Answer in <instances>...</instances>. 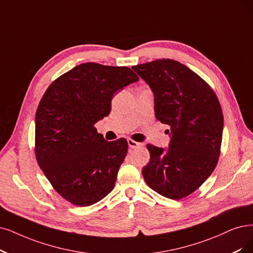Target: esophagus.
Masks as SVG:
<instances>
[{"label":"esophagus","instance_id":"34e87169","mask_svg":"<svg viewBox=\"0 0 253 253\" xmlns=\"http://www.w3.org/2000/svg\"><path fill=\"white\" fill-rule=\"evenodd\" d=\"M127 143H128V146H129L130 148H137V147H139V146H142L141 143H137V142L133 141V139H131V138H128V139H127Z\"/></svg>","mask_w":253,"mask_h":253}]
</instances>
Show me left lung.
I'll return each mask as SVG.
<instances>
[{
	"label": "left lung",
	"instance_id": "8db88e82",
	"mask_svg": "<svg viewBox=\"0 0 253 253\" xmlns=\"http://www.w3.org/2000/svg\"><path fill=\"white\" fill-rule=\"evenodd\" d=\"M132 70L153 91L156 119L171 127L167 150L147 145L150 162L143 168L144 179L164 197L179 200L197 190L218 164L220 102L207 82L176 60L156 59Z\"/></svg>",
	"mask_w": 253,
	"mask_h": 253
}]
</instances>
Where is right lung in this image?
I'll use <instances>...</instances> for the list:
<instances>
[{"mask_svg":"<svg viewBox=\"0 0 253 253\" xmlns=\"http://www.w3.org/2000/svg\"><path fill=\"white\" fill-rule=\"evenodd\" d=\"M136 74L127 67L81 63L53 81L35 116V155L62 198L88 207L115 188L128 150L125 138L106 142L95 124L110 112L112 96Z\"/></svg>","mask_w":253,"mask_h":253,"instance_id":"right-lung-1","label":"right lung"}]
</instances>
